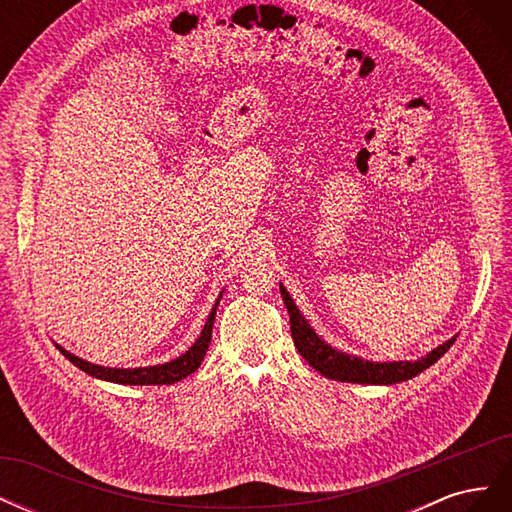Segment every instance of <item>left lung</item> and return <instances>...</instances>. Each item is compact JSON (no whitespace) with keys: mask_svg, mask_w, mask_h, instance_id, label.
<instances>
[{"mask_svg":"<svg viewBox=\"0 0 512 512\" xmlns=\"http://www.w3.org/2000/svg\"><path fill=\"white\" fill-rule=\"evenodd\" d=\"M280 292L284 305L290 314V333L294 339V346H297L299 354L303 359L312 365L322 376L339 382H354V384H397L410 380L421 374L427 367L436 363L440 356L453 346L455 337L448 339V342L433 348L425 356L416 361H367L363 356L348 354L333 348L331 344L324 342V339L312 329V324L301 314L297 303L292 301L284 284H280Z\"/></svg>","mask_w":512,"mask_h":512,"instance_id":"obj_1","label":"left lung"}]
</instances>
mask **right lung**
<instances>
[{
  "label": "right lung",
  "mask_w": 512,
  "mask_h": 512,
  "mask_svg": "<svg viewBox=\"0 0 512 512\" xmlns=\"http://www.w3.org/2000/svg\"><path fill=\"white\" fill-rule=\"evenodd\" d=\"M224 292V290H222ZM222 292L215 299L211 312L205 320V327L200 331V335L196 337V342L185 350L183 354H179L177 359L168 361V363H160V365H149V367H104V365H96L89 363L81 356H76L72 352H68L66 348H61L59 344H55L59 348V352L66 356V359L76 365L79 369H83L85 374L94 376L98 380H106V382H115V384H130V386H145V384H175L179 380H183L185 376H190L192 371H196L203 363L205 354L209 350L211 344V333H213V322H215V309L220 305Z\"/></svg>",
  "instance_id": "add662e5"
}]
</instances>
